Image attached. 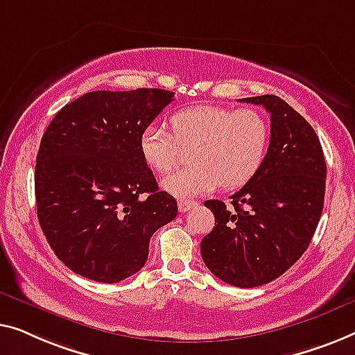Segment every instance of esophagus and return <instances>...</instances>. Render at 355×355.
Returning a JSON list of instances; mask_svg holds the SVG:
<instances>
[{
    "label": "esophagus",
    "mask_w": 355,
    "mask_h": 355,
    "mask_svg": "<svg viewBox=\"0 0 355 355\" xmlns=\"http://www.w3.org/2000/svg\"><path fill=\"white\" fill-rule=\"evenodd\" d=\"M198 207V202L196 201H180L178 202V211L180 212H188V211H193V209Z\"/></svg>",
    "instance_id": "34e87169"
}]
</instances>
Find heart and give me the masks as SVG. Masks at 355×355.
<instances>
[{
	"label": "heart",
	"instance_id": "1",
	"mask_svg": "<svg viewBox=\"0 0 355 355\" xmlns=\"http://www.w3.org/2000/svg\"><path fill=\"white\" fill-rule=\"evenodd\" d=\"M172 133L149 123L139 135L144 162L159 173L177 166L178 146H193L191 166L162 180V188L177 198L211 193L218 184L233 189L246 184L266 162L270 125L254 109L194 106L171 117Z\"/></svg>",
	"mask_w": 355,
	"mask_h": 355
}]
</instances>
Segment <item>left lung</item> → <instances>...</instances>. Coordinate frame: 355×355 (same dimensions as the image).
<instances>
[{"label":"left lung","mask_w":355,"mask_h":355,"mask_svg":"<svg viewBox=\"0 0 355 355\" xmlns=\"http://www.w3.org/2000/svg\"><path fill=\"white\" fill-rule=\"evenodd\" d=\"M270 112V146L256 175L234 193L232 207L204 206L216 227L201 241L209 270L238 288L270 283L299 261L311 244L325 199L327 164L317 133L275 94L243 98Z\"/></svg>","instance_id":"left-lung-1"}]
</instances>
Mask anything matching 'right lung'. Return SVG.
I'll use <instances>...</instances> for the list:
<instances>
[{
	"instance_id": "1",
	"label": "right lung",
	"mask_w": 355,
	"mask_h": 355,
	"mask_svg": "<svg viewBox=\"0 0 355 355\" xmlns=\"http://www.w3.org/2000/svg\"><path fill=\"white\" fill-rule=\"evenodd\" d=\"M173 93L159 88L89 92L59 111L35 166L40 227L59 261L99 283L146 263L149 239L177 217L139 153V135Z\"/></svg>"
}]
</instances>
